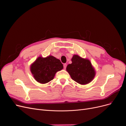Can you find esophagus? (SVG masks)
<instances>
[{
  "instance_id": "1",
  "label": "esophagus",
  "mask_w": 126,
  "mask_h": 126,
  "mask_svg": "<svg viewBox=\"0 0 126 126\" xmlns=\"http://www.w3.org/2000/svg\"><path fill=\"white\" fill-rule=\"evenodd\" d=\"M66 67H67V64L66 63H64L63 64V68H64V69H66Z\"/></svg>"
}]
</instances>
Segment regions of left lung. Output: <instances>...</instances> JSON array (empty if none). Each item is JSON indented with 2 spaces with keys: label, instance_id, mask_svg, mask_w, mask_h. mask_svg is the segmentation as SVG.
I'll return each mask as SVG.
<instances>
[{
  "label": "left lung",
  "instance_id": "obj_1",
  "mask_svg": "<svg viewBox=\"0 0 126 126\" xmlns=\"http://www.w3.org/2000/svg\"><path fill=\"white\" fill-rule=\"evenodd\" d=\"M71 61L72 63L66 68L71 79L80 85L91 82L95 75V71L90 60L73 55Z\"/></svg>",
  "mask_w": 126,
  "mask_h": 126
}]
</instances>
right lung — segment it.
Instances as JSON below:
<instances>
[{"instance_id":"1","label":"right lung","mask_w":126,"mask_h":126,"mask_svg":"<svg viewBox=\"0 0 126 126\" xmlns=\"http://www.w3.org/2000/svg\"><path fill=\"white\" fill-rule=\"evenodd\" d=\"M63 68L59 59L49 55L47 57H38L31 65L30 70L36 81L46 84L53 79L55 74Z\"/></svg>"}]
</instances>
